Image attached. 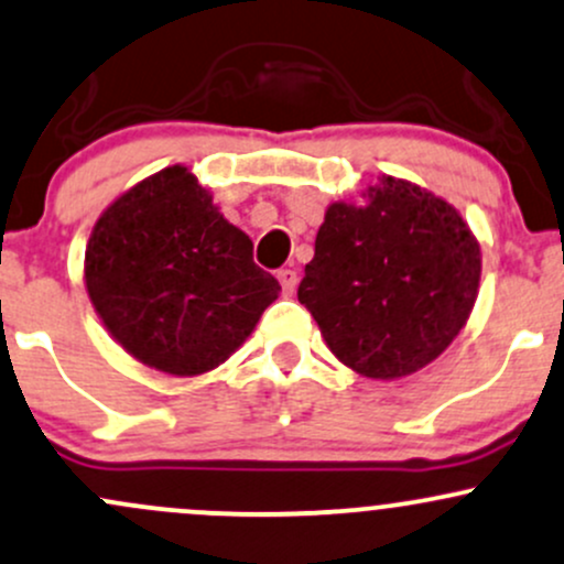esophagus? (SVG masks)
Instances as JSON below:
<instances>
[{
    "mask_svg": "<svg viewBox=\"0 0 564 564\" xmlns=\"http://www.w3.org/2000/svg\"><path fill=\"white\" fill-rule=\"evenodd\" d=\"M278 281H281L283 294H294L296 281H300V278H296V270L286 268V270H278Z\"/></svg>",
    "mask_w": 564,
    "mask_h": 564,
    "instance_id": "1",
    "label": "esophagus"
}]
</instances>
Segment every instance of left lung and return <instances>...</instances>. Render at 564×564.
I'll use <instances>...</instances> for the list:
<instances>
[{"label":"left lung","instance_id":"left-lung-1","mask_svg":"<svg viewBox=\"0 0 564 564\" xmlns=\"http://www.w3.org/2000/svg\"><path fill=\"white\" fill-rule=\"evenodd\" d=\"M364 197L326 208L296 296L345 367L395 380L466 326L481 251L463 216L417 184L382 176Z\"/></svg>","mask_w":564,"mask_h":564}]
</instances>
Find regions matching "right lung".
<instances>
[{"instance_id": "add662e5", "label": "right lung", "mask_w": 564, "mask_h": 564, "mask_svg": "<svg viewBox=\"0 0 564 564\" xmlns=\"http://www.w3.org/2000/svg\"><path fill=\"white\" fill-rule=\"evenodd\" d=\"M85 286L111 337L173 377L225 364L278 300L253 243L184 165L144 178L98 216Z\"/></svg>"}]
</instances>
